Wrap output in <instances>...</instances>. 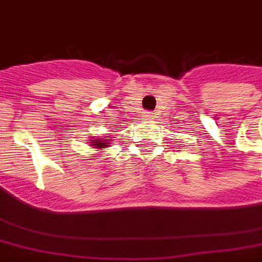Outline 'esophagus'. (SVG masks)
Returning a JSON list of instances; mask_svg holds the SVG:
<instances>
[{
  "mask_svg": "<svg viewBox=\"0 0 262 262\" xmlns=\"http://www.w3.org/2000/svg\"><path fill=\"white\" fill-rule=\"evenodd\" d=\"M143 118L144 119H153V112H147V111L143 112Z\"/></svg>",
  "mask_w": 262,
  "mask_h": 262,
  "instance_id": "esophagus-1",
  "label": "esophagus"
}]
</instances>
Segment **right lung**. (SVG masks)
Here are the masks:
<instances>
[{
	"label": "right lung",
	"instance_id": "1",
	"mask_svg": "<svg viewBox=\"0 0 262 262\" xmlns=\"http://www.w3.org/2000/svg\"><path fill=\"white\" fill-rule=\"evenodd\" d=\"M109 142H111V140H109V137H106L105 140H95V142H94L95 143L94 146H95L97 148H105L109 144Z\"/></svg>",
	"mask_w": 262,
	"mask_h": 262
}]
</instances>
